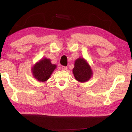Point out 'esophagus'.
<instances>
[{
    "mask_svg": "<svg viewBox=\"0 0 132 132\" xmlns=\"http://www.w3.org/2000/svg\"><path fill=\"white\" fill-rule=\"evenodd\" d=\"M61 69H62V70H67V67L62 66V67H61Z\"/></svg>",
    "mask_w": 132,
    "mask_h": 132,
    "instance_id": "1",
    "label": "esophagus"
}]
</instances>
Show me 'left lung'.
<instances>
[{
  "mask_svg": "<svg viewBox=\"0 0 132 132\" xmlns=\"http://www.w3.org/2000/svg\"><path fill=\"white\" fill-rule=\"evenodd\" d=\"M73 73L75 79L80 82H87L93 74L89 64L82 57H79L75 61Z\"/></svg>",
  "mask_w": 132,
  "mask_h": 132,
  "instance_id": "1",
  "label": "left lung"
}]
</instances>
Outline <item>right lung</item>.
I'll list each match as a JSON object with an SVG mask.
<instances>
[{
  "mask_svg": "<svg viewBox=\"0 0 132 132\" xmlns=\"http://www.w3.org/2000/svg\"><path fill=\"white\" fill-rule=\"evenodd\" d=\"M56 68V65L52 64L50 59L43 58L32 68V75L39 82H44L49 79Z\"/></svg>",
  "mask_w": 132,
  "mask_h": 132,
  "instance_id": "right-lung-1",
  "label": "right lung"
}]
</instances>
